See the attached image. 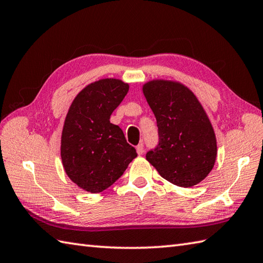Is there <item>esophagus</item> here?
<instances>
[{
  "label": "esophagus",
  "mask_w": 263,
  "mask_h": 263,
  "mask_svg": "<svg viewBox=\"0 0 263 263\" xmlns=\"http://www.w3.org/2000/svg\"><path fill=\"white\" fill-rule=\"evenodd\" d=\"M137 153L139 154V155H142L143 152H145V148H143V145L142 143H139V145L137 146Z\"/></svg>",
  "instance_id": "1"
}]
</instances>
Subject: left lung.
<instances>
[{"label": "left lung", "mask_w": 263, "mask_h": 263, "mask_svg": "<svg viewBox=\"0 0 263 263\" xmlns=\"http://www.w3.org/2000/svg\"><path fill=\"white\" fill-rule=\"evenodd\" d=\"M156 117L158 145L146 159L159 176L179 187H193L209 176L217 158V139L203 106L187 86L154 80L142 87Z\"/></svg>", "instance_id": "1"}]
</instances>
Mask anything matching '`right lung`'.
Listing matches in <instances>:
<instances>
[{"mask_svg":"<svg viewBox=\"0 0 263 263\" xmlns=\"http://www.w3.org/2000/svg\"><path fill=\"white\" fill-rule=\"evenodd\" d=\"M127 91L128 84L121 80H99L75 97L67 112L61 161L67 176L85 192H104L137 157L122 128L109 121Z\"/></svg>","mask_w":263,"mask_h":263,"instance_id":"right-lung-1","label":"right lung"}]
</instances>
